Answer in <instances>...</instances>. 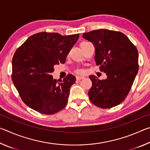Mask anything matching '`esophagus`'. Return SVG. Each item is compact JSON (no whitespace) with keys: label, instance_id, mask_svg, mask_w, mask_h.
I'll return each instance as SVG.
<instances>
[{"label":"esophagus","instance_id":"obj_1","mask_svg":"<svg viewBox=\"0 0 150 150\" xmlns=\"http://www.w3.org/2000/svg\"><path fill=\"white\" fill-rule=\"evenodd\" d=\"M76 78H77V80H81V79H85V77H83V76H77Z\"/></svg>","mask_w":150,"mask_h":150}]
</instances>
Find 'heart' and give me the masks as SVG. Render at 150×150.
Here are the masks:
<instances>
[{
    "instance_id": "b5f03b06",
    "label": "heart",
    "mask_w": 150,
    "mask_h": 150,
    "mask_svg": "<svg viewBox=\"0 0 150 150\" xmlns=\"http://www.w3.org/2000/svg\"><path fill=\"white\" fill-rule=\"evenodd\" d=\"M76 73H79V74H81V73H84V71L83 69H79L76 70Z\"/></svg>"
}]
</instances>
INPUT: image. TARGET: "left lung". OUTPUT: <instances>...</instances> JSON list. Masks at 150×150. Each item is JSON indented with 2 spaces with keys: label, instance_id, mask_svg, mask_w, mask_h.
<instances>
[{
  "label": "left lung",
  "instance_id": "8db88e82",
  "mask_svg": "<svg viewBox=\"0 0 150 150\" xmlns=\"http://www.w3.org/2000/svg\"><path fill=\"white\" fill-rule=\"evenodd\" d=\"M95 48V60L106 79L90 75L92 87L88 95L98 107L110 108L124 100L138 73V52L125 34L106 29L93 30L83 34Z\"/></svg>",
  "mask_w": 150,
  "mask_h": 150
}]
</instances>
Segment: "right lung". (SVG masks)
<instances>
[{
  "label": "right lung",
  "mask_w": 150,
  "mask_h": 150,
  "mask_svg": "<svg viewBox=\"0 0 150 150\" xmlns=\"http://www.w3.org/2000/svg\"><path fill=\"white\" fill-rule=\"evenodd\" d=\"M79 38V34L40 32L18 48L12 58V80L30 108L45 115H54L65 108L76 78L69 74L60 81L51 74L55 65L65 62Z\"/></svg>",
  "instance_id": "add662e5"
}]
</instances>
